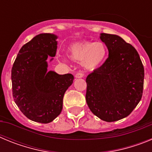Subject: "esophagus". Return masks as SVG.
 Masks as SVG:
<instances>
[{
  "instance_id": "1",
  "label": "esophagus",
  "mask_w": 152,
  "mask_h": 152,
  "mask_svg": "<svg viewBox=\"0 0 152 152\" xmlns=\"http://www.w3.org/2000/svg\"><path fill=\"white\" fill-rule=\"evenodd\" d=\"M84 76V75L82 72H77V73L75 75V77H76V78H81V77H83Z\"/></svg>"
}]
</instances>
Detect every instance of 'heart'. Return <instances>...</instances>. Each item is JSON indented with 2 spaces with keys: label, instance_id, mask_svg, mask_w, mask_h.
Masks as SVG:
<instances>
[{
  "label": "heart",
  "instance_id": "obj_1",
  "mask_svg": "<svg viewBox=\"0 0 152 152\" xmlns=\"http://www.w3.org/2000/svg\"><path fill=\"white\" fill-rule=\"evenodd\" d=\"M107 49L102 42H84L72 45L68 49V56L73 61L82 63L88 70L99 67L105 60Z\"/></svg>",
  "mask_w": 152,
  "mask_h": 152
}]
</instances>
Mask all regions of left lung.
<instances>
[{
    "label": "left lung",
    "mask_w": 152,
    "mask_h": 152,
    "mask_svg": "<svg viewBox=\"0 0 152 152\" xmlns=\"http://www.w3.org/2000/svg\"><path fill=\"white\" fill-rule=\"evenodd\" d=\"M109 56L86 78V101L91 112L106 122L128 116L142 99L144 67L136 49L119 36L101 33Z\"/></svg>",
    "instance_id": "left-lung-1"
}]
</instances>
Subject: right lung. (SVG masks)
Wrapping results in <instances>:
<instances>
[{"label":"right lung","instance_id":"1","mask_svg":"<svg viewBox=\"0 0 152 152\" xmlns=\"http://www.w3.org/2000/svg\"><path fill=\"white\" fill-rule=\"evenodd\" d=\"M57 38L51 33L33 37L19 51L12 67L14 101L28 119L37 123H51L61 113L64 93L73 83L72 74L47 71V58L56 56Z\"/></svg>","mask_w":152,"mask_h":152}]
</instances>
